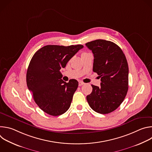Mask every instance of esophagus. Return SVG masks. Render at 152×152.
Here are the masks:
<instances>
[{
    "instance_id": "obj_1",
    "label": "esophagus",
    "mask_w": 152,
    "mask_h": 152,
    "mask_svg": "<svg viewBox=\"0 0 152 152\" xmlns=\"http://www.w3.org/2000/svg\"><path fill=\"white\" fill-rule=\"evenodd\" d=\"M83 85H84V83L83 82H82V81H79V86H82Z\"/></svg>"
}]
</instances>
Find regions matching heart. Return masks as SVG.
I'll return each mask as SVG.
<instances>
[{"instance_id": "b5f03b06", "label": "heart", "mask_w": 152, "mask_h": 152, "mask_svg": "<svg viewBox=\"0 0 152 152\" xmlns=\"http://www.w3.org/2000/svg\"><path fill=\"white\" fill-rule=\"evenodd\" d=\"M86 53H82V55H84V54H86Z\"/></svg>"}]
</instances>
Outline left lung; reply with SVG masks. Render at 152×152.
<instances>
[{
	"label": "left lung",
	"instance_id": "left-lung-1",
	"mask_svg": "<svg viewBox=\"0 0 152 152\" xmlns=\"http://www.w3.org/2000/svg\"><path fill=\"white\" fill-rule=\"evenodd\" d=\"M94 55L93 72L101 78L100 86L91 85L86 100L96 113L106 114L115 111L128 90L129 68L126 56L114 42L96 39L85 44Z\"/></svg>",
	"mask_w": 152,
	"mask_h": 152
}]
</instances>
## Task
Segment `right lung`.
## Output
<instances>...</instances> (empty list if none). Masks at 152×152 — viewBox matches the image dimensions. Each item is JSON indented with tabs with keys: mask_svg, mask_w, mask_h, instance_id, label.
Masks as SVG:
<instances>
[{
	"mask_svg": "<svg viewBox=\"0 0 152 152\" xmlns=\"http://www.w3.org/2000/svg\"><path fill=\"white\" fill-rule=\"evenodd\" d=\"M83 46L47 45L32 56L26 73V83L35 102L46 113L58 116L70 106L78 82L63 81L60 72Z\"/></svg>",
	"mask_w": 152,
	"mask_h": 152,
	"instance_id": "obj_1",
	"label": "right lung"
}]
</instances>
